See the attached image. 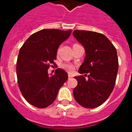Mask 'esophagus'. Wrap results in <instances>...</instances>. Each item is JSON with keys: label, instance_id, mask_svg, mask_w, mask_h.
I'll use <instances>...</instances> for the list:
<instances>
[{"label": "esophagus", "instance_id": "1", "mask_svg": "<svg viewBox=\"0 0 132 132\" xmlns=\"http://www.w3.org/2000/svg\"><path fill=\"white\" fill-rule=\"evenodd\" d=\"M68 77H69V79H71V78L73 77V76H72L71 74H69L68 75Z\"/></svg>", "mask_w": 132, "mask_h": 132}]
</instances>
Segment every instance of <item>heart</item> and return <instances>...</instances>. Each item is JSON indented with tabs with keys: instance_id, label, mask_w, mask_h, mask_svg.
Masks as SVG:
<instances>
[{
	"instance_id": "heart-1",
	"label": "heart",
	"mask_w": 132,
	"mask_h": 132,
	"mask_svg": "<svg viewBox=\"0 0 132 132\" xmlns=\"http://www.w3.org/2000/svg\"><path fill=\"white\" fill-rule=\"evenodd\" d=\"M61 67L64 70H65L66 71L69 72V73H72V72H73L75 71V67L74 65H73L71 63H63L62 65H61Z\"/></svg>"
}]
</instances>
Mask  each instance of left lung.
I'll list each match as a JSON object with an SVG mask.
<instances>
[{
	"mask_svg": "<svg viewBox=\"0 0 132 132\" xmlns=\"http://www.w3.org/2000/svg\"><path fill=\"white\" fill-rule=\"evenodd\" d=\"M73 34L86 51L83 63L78 71L85 75L75 77L78 84L73 89V96L84 108H96L108 98L116 83L118 70L116 49L102 34L77 30Z\"/></svg>",
	"mask_w": 132,
	"mask_h": 132,
	"instance_id": "obj_1",
	"label": "left lung"
}]
</instances>
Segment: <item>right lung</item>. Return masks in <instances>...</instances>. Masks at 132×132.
Segmentation results:
<instances>
[{
	"label": "right lung",
	"instance_id": "1",
	"mask_svg": "<svg viewBox=\"0 0 132 132\" xmlns=\"http://www.w3.org/2000/svg\"><path fill=\"white\" fill-rule=\"evenodd\" d=\"M71 30L44 29L28 38L21 47L16 63V73L20 92L27 102L44 108L55 100L59 88L68 79L61 69L50 76L47 70L55 65L59 45L69 38Z\"/></svg>",
	"mask_w": 132,
	"mask_h": 132
}]
</instances>
